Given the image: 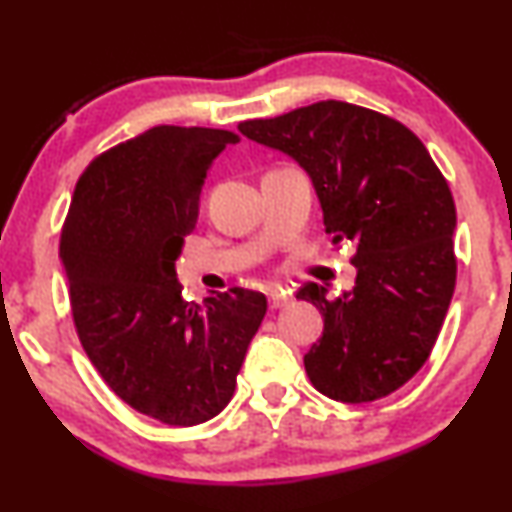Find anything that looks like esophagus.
Instances as JSON below:
<instances>
[{
	"label": "esophagus",
	"instance_id": "34e87169",
	"mask_svg": "<svg viewBox=\"0 0 512 512\" xmlns=\"http://www.w3.org/2000/svg\"><path fill=\"white\" fill-rule=\"evenodd\" d=\"M288 303H291V291H283L279 286L269 291V307H272V310H281V307H286Z\"/></svg>",
	"mask_w": 512,
	"mask_h": 512
}]
</instances>
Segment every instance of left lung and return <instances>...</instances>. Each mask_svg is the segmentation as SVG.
Returning a JSON list of instances; mask_svg holds the SVG:
<instances>
[{"mask_svg":"<svg viewBox=\"0 0 512 512\" xmlns=\"http://www.w3.org/2000/svg\"><path fill=\"white\" fill-rule=\"evenodd\" d=\"M238 131L279 150L310 176L331 243H355L353 291H298L322 312L305 355L312 386L341 403H369L420 372L455 288V205L427 147L403 123L326 100L243 121Z\"/></svg>","mask_w":512,"mask_h":512,"instance_id":"8db88e82","label":"left lung"}]
</instances>
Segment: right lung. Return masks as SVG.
Wrapping results in <instances>:
<instances>
[{
    "instance_id": "add662e5",
    "label": "right lung",
    "mask_w": 512,
    "mask_h": 512,
    "mask_svg": "<svg viewBox=\"0 0 512 512\" xmlns=\"http://www.w3.org/2000/svg\"><path fill=\"white\" fill-rule=\"evenodd\" d=\"M236 143L217 128H150L92 159L61 229L83 350L123 403L171 427L229 405L267 315V298L245 288L188 303L176 276L207 169Z\"/></svg>"
}]
</instances>
